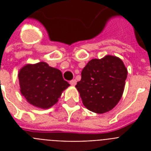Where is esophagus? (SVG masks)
Instances as JSON below:
<instances>
[{"label": "esophagus", "instance_id": "1", "mask_svg": "<svg viewBox=\"0 0 151 151\" xmlns=\"http://www.w3.org/2000/svg\"><path fill=\"white\" fill-rule=\"evenodd\" d=\"M76 83H77V81H76L75 79H73V80H71L70 81V84L71 85H73V86H74V85H76Z\"/></svg>", "mask_w": 151, "mask_h": 151}]
</instances>
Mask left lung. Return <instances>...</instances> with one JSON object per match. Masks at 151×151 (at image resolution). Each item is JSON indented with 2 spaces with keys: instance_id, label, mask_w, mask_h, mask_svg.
Instances as JSON below:
<instances>
[{
  "instance_id": "1",
  "label": "left lung",
  "mask_w": 151,
  "mask_h": 151,
  "mask_svg": "<svg viewBox=\"0 0 151 151\" xmlns=\"http://www.w3.org/2000/svg\"><path fill=\"white\" fill-rule=\"evenodd\" d=\"M127 73L122 60L116 56L90 60L75 86L84 106L97 114L112 110L122 98Z\"/></svg>"
}]
</instances>
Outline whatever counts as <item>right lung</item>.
Returning a JSON list of instances; mask_svg holds the SVG:
<instances>
[{
  "label": "right lung",
  "instance_id": "right-lung-1",
  "mask_svg": "<svg viewBox=\"0 0 151 151\" xmlns=\"http://www.w3.org/2000/svg\"><path fill=\"white\" fill-rule=\"evenodd\" d=\"M18 76L22 96L28 103L42 109L55 104L63 91L70 86L61 71L44 62L26 65Z\"/></svg>",
  "mask_w": 151,
  "mask_h": 151
}]
</instances>
